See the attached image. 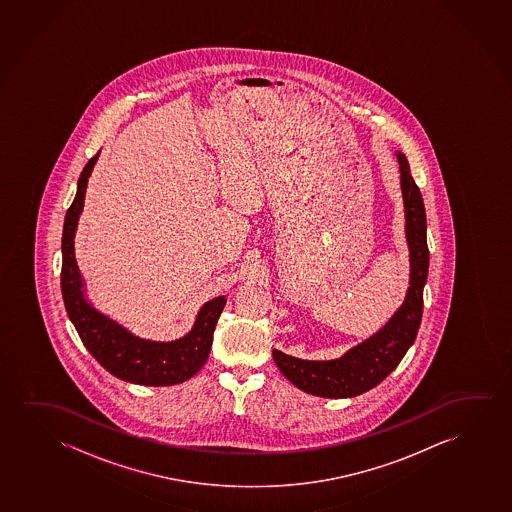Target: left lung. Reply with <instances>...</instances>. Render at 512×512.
<instances>
[{"label":"left lung","mask_w":512,"mask_h":512,"mask_svg":"<svg viewBox=\"0 0 512 512\" xmlns=\"http://www.w3.org/2000/svg\"><path fill=\"white\" fill-rule=\"evenodd\" d=\"M402 200L409 247V287L404 303L371 338L350 348L334 361H303L273 350V361L289 382L308 394L329 399L359 396L382 383L413 345L422 322L423 286L429 273L427 216L422 193L409 171L406 157L397 151Z\"/></svg>","instance_id":"left-lung-1"}]
</instances>
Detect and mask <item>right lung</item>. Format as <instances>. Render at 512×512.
<instances>
[{"mask_svg": "<svg viewBox=\"0 0 512 512\" xmlns=\"http://www.w3.org/2000/svg\"><path fill=\"white\" fill-rule=\"evenodd\" d=\"M99 153L83 167L76 197L66 212L62 230L61 289L69 321L75 324L83 345L111 375L150 387H167L183 383L197 375L211 354L212 334L225 308V296L207 301L200 308L190 333L174 341H151L137 338L127 329L97 312L85 300L83 280L75 259V232L82 214L83 200L90 172Z\"/></svg>", "mask_w": 512, "mask_h": 512, "instance_id": "right-lung-1", "label": "right lung"}]
</instances>
